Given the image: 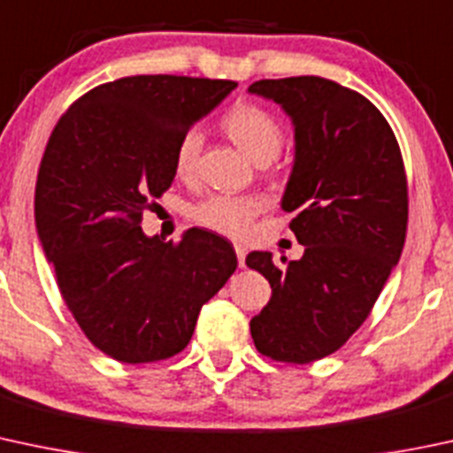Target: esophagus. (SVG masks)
Segmentation results:
<instances>
[{"mask_svg":"<svg viewBox=\"0 0 453 453\" xmlns=\"http://www.w3.org/2000/svg\"><path fill=\"white\" fill-rule=\"evenodd\" d=\"M234 251H236V258H239V266H245V256H247L245 247L234 245Z\"/></svg>","mask_w":453,"mask_h":453,"instance_id":"1","label":"esophagus"}]
</instances>
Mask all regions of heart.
I'll return each instance as SVG.
<instances>
[{
  "label": "heart",
  "instance_id": "1",
  "mask_svg": "<svg viewBox=\"0 0 453 453\" xmlns=\"http://www.w3.org/2000/svg\"><path fill=\"white\" fill-rule=\"evenodd\" d=\"M223 132L256 165H269L282 151L284 127L269 111L258 104H239L223 117ZM203 136L197 127H188L173 147V173L184 182L195 180L199 169ZM265 211V199L258 195L214 193L197 202L190 211L195 223L217 234L241 239L251 223Z\"/></svg>",
  "mask_w": 453,
  "mask_h": 453
}]
</instances>
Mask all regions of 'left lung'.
Returning a JSON list of instances; mask_svg holds the SVG:
<instances>
[{
	"mask_svg": "<svg viewBox=\"0 0 453 453\" xmlns=\"http://www.w3.org/2000/svg\"><path fill=\"white\" fill-rule=\"evenodd\" d=\"M295 126V165L282 208L303 245L299 260L251 251L247 266L271 284L251 319L256 349L308 365L334 354L369 317L399 263L408 227L402 151L384 114L356 90L317 75L258 80Z\"/></svg>",
	"mask_w": 453,
	"mask_h": 453,
	"instance_id": "left-lung-1",
	"label": "left lung"
}]
</instances>
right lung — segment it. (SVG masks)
<instances>
[{"label":"right lung","mask_w":453,"mask_h":453,"mask_svg":"<svg viewBox=\"0 0 453 453\" xmlns=\"http://www.w3.org/2000/svg\"><path fill=\"white\" fill-rule=\"evenodd\" d=\"M236 82L130 75L99 84L56 123L35 193L36 232L87 339L119 363L166 360L236 269L232 245L190 227L145 236L142 212L173 182V147Z\"/></svg>","instance_id":"1"}]
</instances>
